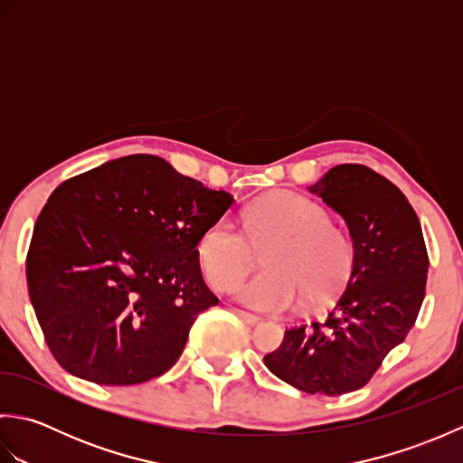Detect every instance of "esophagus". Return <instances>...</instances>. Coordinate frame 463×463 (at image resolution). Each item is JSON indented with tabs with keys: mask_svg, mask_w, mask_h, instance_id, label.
<instances>
[{
	"mask_svg": "<svg viewBox=\"0 0 463 463\" xmlns=\"http://www.w3.org/2000/svg\"><path fill=\"white\" fill-rule=\"evenodd\" d=\"M237 317H241L244 322L250 324V326H257V324L260 322L259 317H254V314H250V312H247V310H237Z\"/></svg>",
	"mask_w": 463,
	"mask_h": 463,
	"instance_id": "esophagus-1",
	"label": "esophagus"
}]
</instances>
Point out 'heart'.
I'll return each instance as SVG.
<instances>
[{
  "instance_id": "heart-1",
  "label": "heart",
  "mask_w": 463,
  "mask_h": 463,
  "mask_svg": "<svg viewBox=\"0 0 463 463\" xmlns=\"http://www.w3.org/2000/svg\"><path fill=\"white\" fill-rule=\"evenodd\" d=\"M264 269L237 294L260 312H287L304 302L324 307L348 280L354 244L342 226L330 222L324 206L292 191H277L244 211V231L221 216L203 232L199 259L211 287L226 292L244 279L257 252L264 250Z\"/></svg>"
}]
</instances>
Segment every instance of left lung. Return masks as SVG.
Instances as JSON below:
<instances>
[{
  "label": "left lung",
  "instance_id": "8db88e82",
  "mask_svg": "<svg viewBox=\"0 0 463 463\" xmlns=\"http://www.w3.org/2000/svg\"><path fill=\"white\" fill-rule=\"evenodd\" d=\"M310 191L346 221L352 272L326 317L288 328L264 364L302 392L340 396L366 386L406 340L426 297L430 259L416 211L370 166H334Z\"/></svg>",
  "mask_w": 463,
  "mask_h": 463
}]
</instances>
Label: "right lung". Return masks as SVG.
I'll return each mask as SVG.
<instances>
[{
  "label": "right lung",
  "instance_id": "right-lung-1",
  "mask_svg": "<svg viewBox=\"0 0 463 463\" xmlns=\"http://www.w3.org/2000/svg\"><path fill=\"white\" fill-rule=\"evenodd\" d=\"M232 201L155 155L59 184L25 259L29 300L59 366L105 386L169 370L196 317L219 304L196 247Z\"/></svg>",
  "mask_w": 463,
  "mask_h": 463
}]
</instances>
